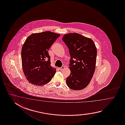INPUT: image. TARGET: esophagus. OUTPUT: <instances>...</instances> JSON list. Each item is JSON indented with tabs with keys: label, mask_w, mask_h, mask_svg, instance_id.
<instances>
[{
	"label": "esophagus",
	"mask_w": 125,
	"mask_h": 125,
	"mask_svg": "<svg viewBox=\"0 0 125 125\" xmlns=\"http://www.w3.org/2000/svg\"><path fill=\"white\" fill-rule=\"evenodd\" d=\"M64 66H62L61 67H60V68H59V69L60 70V71H62V70H63L64 69Z\"/></svg>",
	"instance_id": "1"
}]
</instances>
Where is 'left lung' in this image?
Returning a JSON list of instances; mask_svg holds the SVG:
<instances>
[{"mask_svg":"<svg viewBox=\"0 0 125 125\" xmlns=\"http://www.w3.org/2000/svg\"><path fill=\"white\" fill-rule=\"evenodd\" d=\"M62 39L71 57L66 84L74 90L85 88L90 82L96 68L97 50L93 40L77 33L64 35Z\"/></svg>","mask_w":125,"mask_h":125,"instance_id":"left-lung-1","label":"left lung"}]
</instances>
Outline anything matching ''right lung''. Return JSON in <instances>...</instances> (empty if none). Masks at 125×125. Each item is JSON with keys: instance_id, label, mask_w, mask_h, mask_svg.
I'll return each mask as SVG.
<instances>
[{"instance_id": "add662e5", "label": "right lung", "mask_w": 125, "mask_h": 125, "mask_svg": "<svg viewBox=\"0 0 125 125\" xmlns=\"http://www.w3.org/2000/svg\"><path fill=\"white\" fill-rule=\"evenodd\" d=\"M60 36L45 31L32 33L27 38L21 50V60L24 74L30 83L45 85L55 74L56 68L51 66L48 50Z\"/></svg>"}]
</instances>
